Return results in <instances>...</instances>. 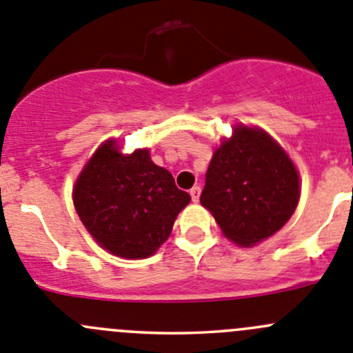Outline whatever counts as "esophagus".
<instances>
[{"instance_id":"34e87169","label":"esophagus","mask_w":353,"mask_h":353,"mask_svg":"<svg viewBox=\"0 0 353 353\" xmlns=\"http://www.w3.org/2000/svg\"><path fill=\"white\" fill-rule=\"evenodd\" d=\"M190 195H192L193 202H199V199H200V186H193L192 190H190Z\"/></svg>"}]
</instances>
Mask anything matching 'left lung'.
<instances>
[{"mask_svg":"<svg viewBox=\"0 0 353 353\" xmlns=\"http://www.w3.org/2000/svg\"><path fill=\"white\" fill-rule=\"evenodd\" d=\"M299 177L266 132L239 127L214 151L200 202L225 236L254 245L279 232L296 210Z\"/></svg>","mask_w":353,"mask_h":353,"instance_id":"obj_1","label":"left lung"}]
</instances>
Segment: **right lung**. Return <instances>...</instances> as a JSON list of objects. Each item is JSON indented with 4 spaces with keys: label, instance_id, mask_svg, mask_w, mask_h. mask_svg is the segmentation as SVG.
I'll list each match as a JSON object with an SVG mask.
<instances>
[{
    "label": "right lung",
    "instance_id": "add662e5",
    "mask_svg": "<svg viewBox=\"0 0 353 353\" xmlns=\"http://www.w3.org/2000/svg\"><path fill=\"white\" fill-rule=\"evenodd\" d=\"M74 207L92 236L111 254L143 259L169 239L190 195L176 186L148 150L121 154L114 141L102 144L72 192Z\"/></svg>",
    "mask_w": 353,
    "mask_h": 353
}]
</instances>
